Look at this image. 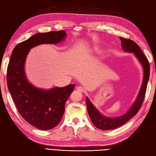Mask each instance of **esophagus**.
Wrapping results in <instances>:
<instances>
[{"instance_id": "1", "label": "esophagus", "mask_w": 156, "mask_h": 156, "mask_svg": "<svg viewBox=\"0 0 156 156\" xmlns=\"http://www.w3.org/2000/svg\"><path fill=\"white\" fill-rule=\"evenodd\" d=\"M77 91L79 92H84V89H83V87H77Z\"/></svg>"}]
</instances>
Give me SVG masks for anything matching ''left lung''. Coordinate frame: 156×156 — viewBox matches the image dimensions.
Segmentation results:
<instances>
[{
  "label": "left lung",
  "mask_w": 156,
  "mask_h": 156,
  "mask_svg": "<svg viewBox=\"0 0 156 156\" xmlns=\"http://www.w3.org/2000/svg\"><path fill=\"white\" fill-rule=\"evenodd\" d=\"M120 40H121L122 49L126 52L133 53L136 56V58L140 61L141 64L143 65L144 69L143 81L137 98H136V101L130 108V109L123 116L114 118V119L113 118L105 117L102 115L96 109V108L93 105L90 101L89 100V99L87 98L86 103L89 116L93 124L98 127V129L101 130H110L116 129L117 127H119L126 123L132 117L136 115L143 103L150 77L149 62L146 56L144 55L142 50L139 48V46L135 41L129 39H126L122 37H120Z\"/></svg>",
  "instance_id": "obj_1"
}]
</instances>
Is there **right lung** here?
Instances as JSON below:
<instances>
[{
  "mask_svg": "<svg viewBox=\"0 0 156 156\" xmlns=\"http://www.w3.org/2000/svg\"><path fill=\"white\" fill-rule=\"evenodd\" d=\"M66 36L64 30L37 33L17 45L7 68V84L14 103L28 123L41 130L54 128L62 120L65 104L74 84L48 90L37 88L29 83L24 70L30 49L44 44H57Z\"/></svg>",
  "mask_w": 156,
  "mask_h": 156,
  "instance_id": "add662e5",
  "label": "right lung"
}]
</instances>
